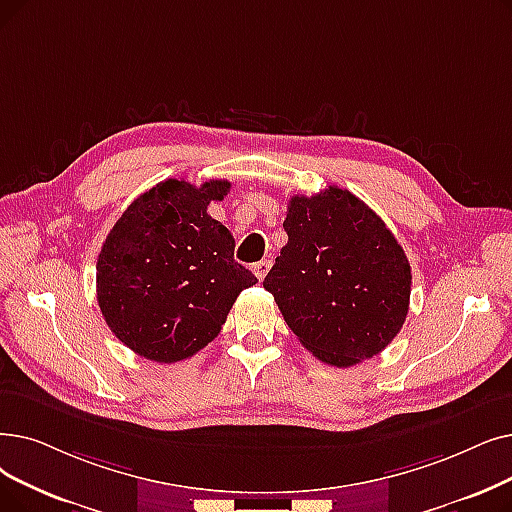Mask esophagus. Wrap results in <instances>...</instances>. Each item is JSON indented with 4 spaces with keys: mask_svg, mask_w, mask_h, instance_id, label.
Segmentation results:
<instances>
[{
    "mask_svg": "<svg viewBox=\"0 0 512 512\" xmlns=\"http://www.w3.org/2000/svg\"><path fill=\"white\" fill-rule=\"evenodd\" d=\"M270 268H272L270 259H261V261L253 263V274H255L259 280H263V278H265V274L270 272Z\"/></svg>",
    "mask_w": 512,
    "mask_h": 512,
    "instance_id": "obj_1",
    "label": "esophagus"
}]
</instances>
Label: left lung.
I'll return each mask as SVG.
<instances>
[{
  "instance_id": "8db88e82",
  "label": "left lung",
  "mask_w": 512,
  "mask_h": 512,
  "mask_svg": "<svg viewBox=\"0 0 512 512\" xmlns=\"http://www.w3.org/2000/svg\"><path fill=\"white\" fill-rule=\"evenodd\" d=\"M288 242L263 288L318 360L349 368L381 353L402 330L412 274L385 221L349 190L293 196Z\"/></svg>"
}]
</instances>
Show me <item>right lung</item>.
<instances>
[{"mask_svg": "<svg viewBox=\"0 0 512 512\" xmlns=\"http://www.w3.org/2000/svg\"><path fill=\"white\" fill-rule=\"evenodd\" d=\"M228 180L196 188L165 180L140 194L106 236L98 305L115 337L142 358L173 364L209 345L257 278L234 261V236L207 213Z\"/></svg>", "mask_w": 512, "mask_h": 512, "instance_id": "1", "label": "right lung"}]
</instances>
